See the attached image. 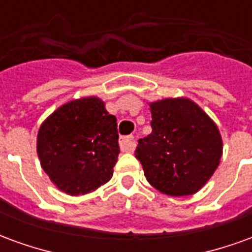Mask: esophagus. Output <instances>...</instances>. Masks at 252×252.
Returning a JSON list of instances; mask_svg holds the SVG:
<instances>
[{
	"label": "esophagus",
	"mask_w": 252,
	"mask_h": 252,
	"mask_svg": "<svg viewBox=\"0 0 252 252\" xmlns=\"http://www.w3.org/2000/svg\"><path fill=\"white\" fill-rule=\"evenodd\" d=\"M135 137L133 136H124L120 139V148L124 153H131L135 150Z\"/></svg>",
	"instance_id": "esophagus-1"
}]
</instances>
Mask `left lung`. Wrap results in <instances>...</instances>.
I'll return each mask as SVG.
<instances>
[{"mask_svg": "<svg viewBox=\"0 0 252 252\" xmlns=\"http://www.w3.org/2000/svg\"><path fill=\"white\" fill-rule=\"evenodd\" d=\"M153 132L139 139L135 157L150 185L167 195H190L220 163L222 142L216 124L188 98L150 105Z\"/></svg>", "mask_w": 252, "mask_h": 252, "instance_id": "1", "label": "left lung"}]
</instances>
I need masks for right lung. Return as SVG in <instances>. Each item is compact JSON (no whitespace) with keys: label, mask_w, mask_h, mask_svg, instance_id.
Listing matches in <instances>:
<instances>
[{"label":"right lung","mask_w":252,"mask_h":252,"mask_svg":"<svg viewBox=\"0 0 252 252\" xmlns=\"http://www.w3.org/2000/svg\"><path fill=\"white\" fill-rule=\"evenodd\" d=\"M119 154L117 120L97 97L62 105L37 133L41 167L70 195L86 194L106 184Z\"/></svg>","instance_id":"1"}]
</instances>
